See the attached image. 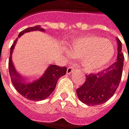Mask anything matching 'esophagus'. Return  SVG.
I'll list each match as a JSON object with an SVG mask.
<instances>
[{"mask_svg":"<svg viewBox=\"0 0 129 129\" xmlns=\"http://www.w3.org/2000/svg\"><path fill=\"white\" fill-rule=\"evenodd\" d=\"M74 70H75V69H74L73 67H68L67 73V74H70V73H73Z\"/></svg>","mask_w":129,"mask_h":129,"instance_id":"esophagus-1","label":"esophagus"}]
</instances>
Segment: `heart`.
I'll return each instance as SVG.
<instances>
[{
	"instance_id": "1",
	"label": "heart",
	"mask_w": 129,
	"mask_h": 129,
	"mask_svg": "<svg viewBox=\"0 0 129 129\" xmlns=\"http://www.w3.org/2000/svg\"><path fill=\"white\" fill-rule=\"evenodd\" d=\"M72 56L82 59L88 72L101 70L110 62L114 54L112 44L104 38L92 35L79 37L70 44Z\"/></svg>"
}]
</instances>
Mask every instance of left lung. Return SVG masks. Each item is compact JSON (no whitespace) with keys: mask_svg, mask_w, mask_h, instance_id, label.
<instances>
[{"mask_svg":"<svg viewBox=\"0 0 129 129\" xmlns=\"http://www.w3.org/2000/svg\"><path fill=\"white\" fill-rule=\"evenodd\" d=\"M118 41V56L116 61L104 71L97 74L86 75L85 83L76 89L79 99L88 106L101 105L107 102L116 92L120 83L124 55L122 43Z\"/></svg>","mask_w":129,"mask_h":129,"instance_id":"8db88e82","label":"left lung"}]
</instances>
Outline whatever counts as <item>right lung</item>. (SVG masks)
I'll use <instances>...</instances> for the list:
<instances>
[{
    "mask_svg": "<svg viewBox=\"0 0 129 129\" xmlns=\"http://www.w3.org/2000/svg\"><path fill=\"white\" fill-rule=\"evenodd\" d=\"M36 30L44 31L43 28H41L39 25L29 27L22 31L19 34V38L25 32ZM16 41L17 38L10 47V55L9 58V73L12 84L16 91L28 100L35 101L44 100L53 91L57 80L67 73V68L65 67H59L57 65H50L39 79L31 82L25 81L15 70L11 59V54Z\"/></svg>",
    "mask_w": 129,
    "mask_h": 129,
    "instance_id": "add662e5",
    "label": "right lung"
}]
</instances>
